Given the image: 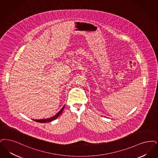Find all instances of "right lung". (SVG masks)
<instances>
[{
  "label": "right lung",
  "instance_id": "add662e5",
  "mask_svg": "<svg viewBox=\"0 0 158 158\" xmlns=\"http://www.w3.org/2000/svg\"><path fill=\"white\" fill-rule=\"evenodd\" d=\"M64 107V105L63 106V107L60 109V110L59 112H57V113L55 116H53V117H52L51 118H48V119H39V120L33 119V120H35V121H36V122H40V123H46V122H51V121H52V120L56 119L57 118H58V117H59V116L60 114H62V112H63Z\"/></svg>",
  "mask_w": 158,
  "mask_h": 158
}]
</instances>
